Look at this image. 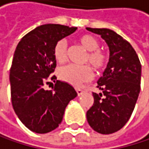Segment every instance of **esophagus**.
I'll return each instance as SVG.
<instances>
[{"mask_svg": "<svg viewBox=\"0 0 149 149\" xmlns=\"http://www.w3.org/2000/svg\"><path fill=\"white\" fill-rule=\"evenodd\" d=\"M76 93H77V95H81L84 94V91L82 89H80V88H77L76 89Z\"/></svg>", "mask_w": 149, "mask_h": 149, "instance_id": "esophagus-1", "label": "esophagus"}]
</instances>
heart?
<instances>
[{"instance_id": "b5f03b06", "label": "heart", "mask_w": 149, "mask_h": 149, "mask_svg": "<svg viewBox=\"0 0 149 149\" xmlns=\"http://www.w3.org/2000/svg\"><path fill=\"white\" fill-rule=\"evenodd\" d=\"M80 45L87 51L86 61L88 62L95 70H102L107 65V55L99 50L100 43L95 36L83 34L78 38ZM54 55L57 62L63 63L67 59V43L65 40L56 42L54 48ZM92 70L89 66H77L68 65L60 68L59 78L74 86H80L84 82L92 78Z\"/></svg>"}]
</instances>
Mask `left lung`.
Returning a JSON list of instances; mask_svg holds the SVG:
<instances>
[{
    "mask_svg": "<svg viewBox=\"0 0 149 149\" xmlns=\"http://www.w3.org/2000/svg\"><path fill=\"white\" fill-rule=\"evenodd\" d=\"M101 36L109 49V61L97 81L102 93H93L86 112L89 126L100 134H112L127 124L140 92L141 63L130 43L113 30L86 28Z\"/></svg>",
    "mask_w": 149,
    "mask_h": 149,
    "instance_id": "obj_1",
    "label": "left lung"
}]
</instances>
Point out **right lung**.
<instances>
[{
    "mask_svg": "<svg viewBox=\"0 0 149 149\" xmlns=\"http://www.w3.org/2000/svg\"><path fill=\"white\" fill-rule=\"evenodd\" d=\"M76 30L43 24L23 36L16 47L10 70L12 104L21 122L33 132L45 134L58 127L65 107L77 95L71 84L59 80L54 81L53 90L43 89L56 66L54 45Z\"/></svg>",
    "mask_w": 149,
    "mask_h": 149,
    "instance_id": "right-lung-1",
    "label": "right lung"
}]
</instances>
